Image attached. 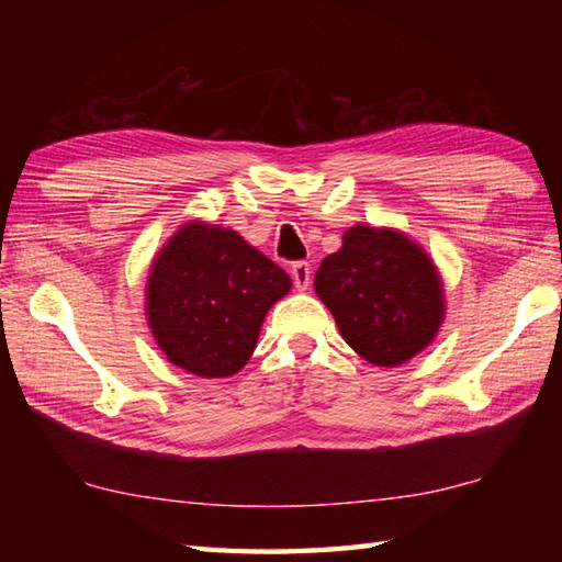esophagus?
<instances>
[{
  "label": "esophagus",
  "mask_w": 562,
  "mask_h": 562,
  "mask_svg": "<svg viewBox=\"0 0 562 562\" xmlns=\"http://www.w3.org/2000/svg\"><path fill=\"white\" fill-rule=\"evenodd\" d=\"M290 272H292L294 288L300 292H306L308 284H312V268H308V262H294Z\"/></svg>",
  "instance_id": "esophagus-1"
}]
</instances>
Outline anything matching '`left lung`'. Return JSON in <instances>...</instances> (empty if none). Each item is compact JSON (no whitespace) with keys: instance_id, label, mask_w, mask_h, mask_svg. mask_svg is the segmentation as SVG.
<instances>
[{"instance_id":"8db88e82","label":"left lung","mask_w":562,"mask_h":562,"mask_svg":"<svg viewBox=\"0 0 562 562\" xmlns=\"http://www.w3.org/2000/svg\"><path fill=\"white\" fill-rule=\"evenodd\" d=\"M314 290L342 340L374 367H401L420 355L447 314L435 260L393 226H350L316 270Z\"/></svg>"}]
</instances>
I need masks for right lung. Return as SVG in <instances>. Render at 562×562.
I'll return each mask as SVG.
<instances>
[{
	"label": "right lung",
	"instance_id": "1",
	"mask_svg": "<svg viewBox=\"0 0 562 562\" xmlns=\"http://www.w3.org/2000/svg\"><path fill=\"white\" fill-rule=\"evenodd\" d=\"M290 274L222 224L190 220L154 256L145 316L173 367L202 379L241 372Z\"/></svg>",
	"mask_w": 562,
	"mask_h": 562
}]
</instances>
